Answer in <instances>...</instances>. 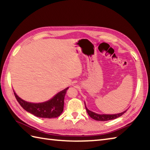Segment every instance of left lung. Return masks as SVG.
I'll return each mask as SVG.
<instances>
[{
	"instance_id": "obj_1",
	"label": "left lung",
	"mask_w": 150,
	"mask_h": 150,
	"mask_svg": "<svg viewBox=\"0 0 150 150\" xmlns=\"http://www.w3.org/2000/svg\"><path fill=\"white\" fill-rule=\"evenodd\" d=\"M86 106V105H85ZM86 110L87 111V113H88L89 116H90L92 119L96 120H99V121H106V120H113L115 119H117V118L122 116V115L126 112V111H124L123 112L118 114H114V115H99L97 113H95L93 111H91L89 110L88 108L86 107Z\"/></svg>"
}]
</instances>
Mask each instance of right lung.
I'll use <instances>...</instances> for the list:
<instances>
[{
    "label": "right lung",
    "mask_w": 150,
    "mask_h": 150,
    "mask_svg": "<svg viewBox=\"0 0 150 150\" xmlns=\"http://www.w3.org/2000/svg\"><path fill=\"white\" fill-rule=\"evenodd\" d=\"M61 91L57 93L55 97L50 100L42 103H31L24 100L17 96L14 92L15 97L18 103L24 109L35 116L40 118H47L52 119L59 117L62 113L64 110V97L67 90Z\"/></svg>",
    "instance_id": "right-lung-1"
}]
</instances>
